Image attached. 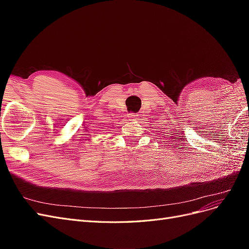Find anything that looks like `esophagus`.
Listing matches in <instances>:
<instances>
[{
    "label": "esophagus",
    "mask_w": 249,
    "mask_h": 249,
    "mask_svg": "<svg viewBox=\"0 0 249 249\" xmlns=\"http://www.w3.org/2000/svg\"><path fill=\"white\" fill-rule=\"evenodd\" d=\"M138 115H136V114H134V113H130V114H127V118H129L130 120H134V119H136V117H137Z\"/></svg>",
    "instance_id": "obj_1"
}]
</instances>
